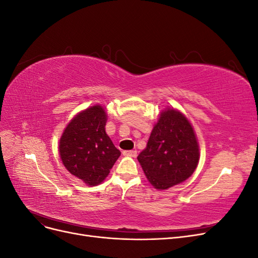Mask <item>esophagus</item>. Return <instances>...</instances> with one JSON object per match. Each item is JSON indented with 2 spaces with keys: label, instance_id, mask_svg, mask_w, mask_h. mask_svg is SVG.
Returning a JSON list of instances; mask_svg holds the SVG:
<instances>
[{
  "label": "esophagus",
  "instance_id": "1",
  "mask_svg": "<svg viewBox=\"0 0 258 258\" xmlns=\"http://www.w3.org/2000/svg\"><path fill=\"white\" fill-rule=\"evenodd\" d=\"M124 156H129V157H136L137 156V151H124L123 153H122Z\"/></svg>",
  "mask_w": 258,
  "mask_h": 258
}]
</instances>
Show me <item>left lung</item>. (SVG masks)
I'll list each match as a JSON object with an SVG mask.
<instances>
[{"label": "left lung", "instance_id": "1", "mask_svg": "<svg viewBox=\"0 0 258 258\" xmlns=\"http://www.w3.org/2000/svg\"><path fill=\"white\" fill-rule=\"evenodd\" d=\"M199 158L192 124L174 107L160 112L146 147L138 156L148 182L158 190L186 181L196 170Z\"/></svg>", "mask_w": 258, "mask_h": 258}]
</instances>
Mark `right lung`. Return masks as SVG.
<instances>
[{"label":"right lung","mask_w":258,"mask_h":258,"mask_svg":"<svg viewBox=\"0 0 258 258\" xmlns=\"http://www.w3.org/2000/svg\"><path fill=\"white\" fill-rule=\"evenodd\" d=\"M106 120L102 105L87 107L67 124L59 141L63 166L88 186L102 183L120 156L105 132Z\"/></svg>","instance_id":"1"}]
</instances>
